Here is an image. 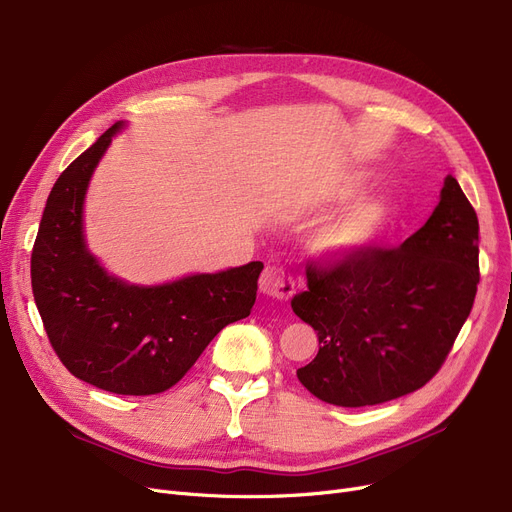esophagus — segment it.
Instances as JSON below:
<instances>
[{
  "mask_svg": "<svg viewBox=\"0 0 512 512\" xmlns=\"http://www.w3.org/2000/svg\"><path fill=\"white\" fill-rule=\"evenodd\" d=\"M259 291L272 299H288L295 293V284L282 268L268 265L259 278Z\"/></svg>",
  "mask_w": 512,
  "mask_h": 512,
  "instance_id": "1",
  "label": "esophagus"
}]
</instances>
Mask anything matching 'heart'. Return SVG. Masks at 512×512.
Returning a JSON list of instances; mask_svg holds the SVG:
<instances>
[{"label": "heart", "mask_w": 512, "mask_h": 512, "mask_svg": "<svg viewBox=\"0 0 512 512\" xmlns=\"http://www.w3.org/2000/svg\"><path fill=\"white\" fill-rule=\"evenodd\" d=\"M366 184V175L362 171H353L343 177L335 194L337 198H351L362 192ZM393 215L395 205L389 196H362L311 230L307 251L328 263H343L360 257L383 238Z\"/></svg>", "instance_id": "obj_1"}]
</instances>
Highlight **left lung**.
Masks as SVG:
<instances>
[{"mask_svg":"<svg viewBox=\"0 0 512 512\" xmlns=\"http://www.w3.org/2000/svg\"><path fill=\"white\" fill-rule=\"evenodd\" d=\"M479 221L456 177L443 180L427 224L397 249H370L330 270L307 268L295 314L318 332L301 385L326 404L360 408L429 383L471 314Z\"/></svg>","mask_w":512,"mask_h":512,"instance_id":"8db88e82","label":"left lung"}]
</instances>
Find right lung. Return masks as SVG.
<instances>
[{
	"label": "right lung",
	"instance_id": "obj_1",
	"mask_svg": "<svg viewBox=\"0 0 512 512\" xmlns=\"http://www.w3.org/2000/svg\"><path fill=\"white\" fill-rule=\"evenodd\" d=\"M117 121L56 180L31 255L39 316L60 362L77 379L119 395H154L194 366L221 328L247 318L261 261L163 284L110 274L87 247L83 207Z\"/></svg>",
	"mask_w": 512,
	"mask_h": 512
}]
</instances>
